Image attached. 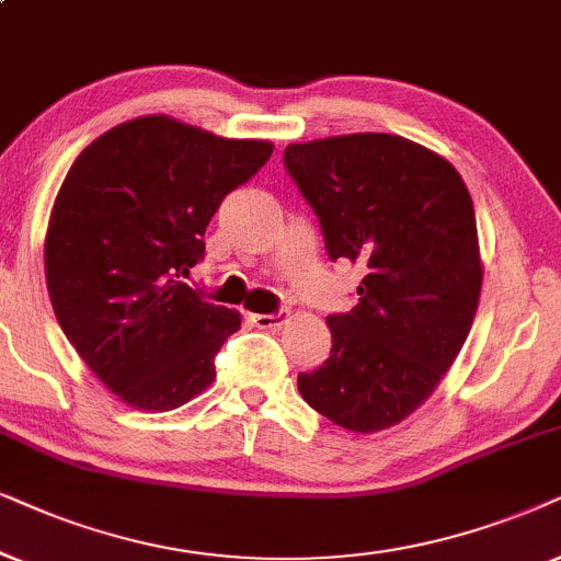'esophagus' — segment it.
<instances>
[{
	"mask_svg": "<svg viewBox=\"0 0 561 561\" xmlns=\"http://www.w3.org/2000/svg\"><path fill=\"white\" fill-rule=\"evenodd\" d=\"M251 323L256 328H279L287 323V316L285 312H272V316H261V312H256V316H251Z\"/></svg>",
	"mask_w": 561,
	"mask_h": 561,
	"instance_id": "34e87169",
	"label": "esophagus"
}]
</instances>
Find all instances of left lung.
<instances>
[{
	"label": "left lung",
	"mask_w": 561,
	"mask_h": 561,
	"mask_svg": "<svg viewBox=\"0 0 561 561\" xmlns=\"http://www.w3.org/2000/svg\"><path fill=\"white\" fill-rule=\"evenodd\" d=\"M285 167L328 256L367 266L356 308L325 318L331 356L297 387L341 428L387 431L442 385L472 328L482 293L472 197L444 156L392 133L289 144Z\"/></svg>",
	"instance_id": "obj_1"
}]
</instances>
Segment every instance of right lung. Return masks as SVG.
<instances>
[{"label": "right lung", "mask_w": 561, "mask_h": 561, "mask_svg": "<svg viewBox=\"0 0 561 561\" xmlns=\"http://www.w3.org/2000/svg\"><path fill=\"white\" fill-rule=\"evenodd\" d=\"M272 151L146 115L92 140L66 174L43 251L50 305L87 367L130 408L167 413L213 385L241 316L184 279L222 197Z\"/></svg>", "instance_id": "obj_1"}]
</instances>
